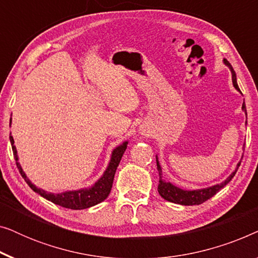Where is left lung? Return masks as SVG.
Wrapping results in <instances>:
<instances>
[{
    "mask_svg": "<svg viewBox=\"0 0 258 258\" xmlns=\"http://www.w3.org/2000/svg\"><path fill=\"white\" fill-rule=\"evenodd\" d=\"M224 63L229 67V69H230L234 87L239 91L234 69H232L231 64L227 61V59H224ZM242 109L246 114V108H245L244 103H243V105H242ZM242 158H243V156H242ZM156 163H157L158 175H160V182H158V188H157L160 195L163 197L164 200L169 201V202H172L176 204H182V206H199V204H202L203 202H206V201L210 200L211 197H213L214 195H216V194L220 191L222 188H224V186L231 181L236 172H237L238 167L241 165V162H239V163L237 164V168H236V170L232 172V174L229 176V177L225 179L224 182H222L221 184H216V185L210 186V188H207V189L191 190V191H188V190H182V189L177 188V186L172 185L170 182L163 181V179H162V169L160 167V164H158L157 160H156Z\"/></svg>",
    "mask_w": 258,
    "mask_h": 258,
    "instance_id": "obj_1",
    "label": "left lung"
}]
</instances>
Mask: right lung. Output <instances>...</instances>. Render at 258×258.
Segmentation results:
<instances>
[{
	"mask_svg": "<svg viewBox=\"0 0 258 258\" xmlns=\"http://www.w3.org/2000/svg\"><path fill=\"white\" fill-rule=\"evenodd\" d=\"M10 123H12V118H10ZM10 143H12L13 148V154L14 158L16 161V165L19 168L21 172V176L24 178V181L27 182V184L30 186L31 189L34 190L35 192L40 194L42 197L47 199L50 202L57 204V206H61L63 208H68V209L73 210H81V209H87V208H90L93 206H96V204L101 203L102 201L107 199L109 194H110L112 182H114V176L116 172V169L118 167L119 161L124 154L126 149V144L128 142H124L122 146L116 148V149L112 151L110 163H109L107 170L104 171V174L102 177L98 179V181L95 183L94 186H91L89 189H81V190H75V191H67L62 194H50L44 191V190L38 189L35 186L33 183H31L29 179L27 178L26 174H24L22 168L19 162H17V153L16 148L14 146V139L13 136L9 137Z\"/></svg>",
	"mask_w": 258,
	"mask_h": 258,
	"instance_id": "1",
	"label": "right lung"
}]
</instances>
